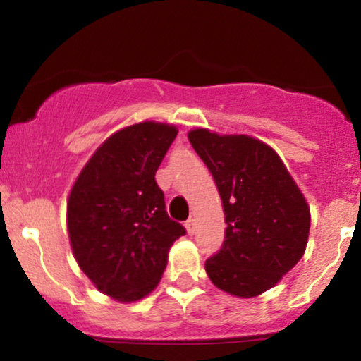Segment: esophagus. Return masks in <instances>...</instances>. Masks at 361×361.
<instances>
[{"label":"esophagus","mask_w":361,"mask_h":361,"mask_svg":"<svg viewBox=\"0 0 361 361\" xmlns=\"http://www.w3.org/2000/svg\"><path fill=\"white\" fill-rule=\"evenodd\" d=\"M185 228H186V233H188V235H195V231H196V223H195L193 218H190V220L185 223Z\"/></svg>","instance_id":"1"}]
</instances>
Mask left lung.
<instances>
[{
	"instance_id": "1",
	"label": "left lung",
	"mask_w": 361,
	"mask_h": 361,
	"mask_svg": "<svg viewBox=\"0 0 361 361\" xmlns=\"http://www.w3.org/2000/svg\"><path fill=\"white\" fill-rule=\"evenodd\" d=\"M188 140L209 168L225 212V243L204 270L216 288L238 298L268 291L305 255L310 204L270 145L208 128Z\"/></svg>"
}]
</instances>
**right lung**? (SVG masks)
Instances as JSON below:
<instances>
[{"label":"right lung","mask_w":361,"mask_h":361,"mask_svg":"<svg viewBox=\"0 0 361 361\" xmlns=\"http://www.w3.org/2000/svg\"><path fill=\"white\" fill-rule=\"evenodd\" d=\"M176 135L175 125L159 121L121 128L91 154L70 190L73 257L94 288L120 303L157 288L170 248L185 235L154 180Z\"/></svg>","instance_id":"add662e5"}]
</instances>
